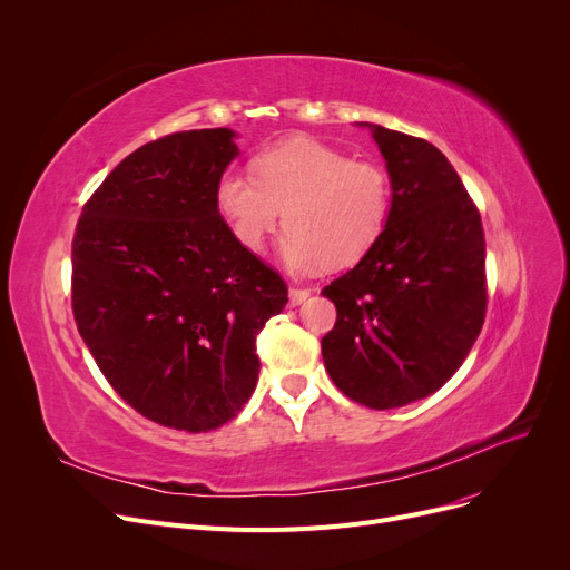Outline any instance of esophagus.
Instances as JSON below:
<instances>
[{
    "label": "esophagus",
    "mask_w": 570,
    "mask_h": 570,
    "mask_svg": "<svg viewBox=\"0 0 570 570\" xmlns=\"http://www.w3.org/2000/svg\"><path fill=\"white\" fill-rule=\"evenodd\" d=\"M309 297V288H291L288 291V305L297 307L301 303H305Z\"/></svg>",
    "instance_id": "esophagus-1"
}]
</instances>
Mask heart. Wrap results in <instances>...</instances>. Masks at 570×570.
<instances>
[{
    "label": "heart",
    "instance_id": "b5f03b06",
    "mask_svg": "<svg viewBox=\"0 0 570 570\" xmlns=\"http://www.w3.org/2000/svg\"><path fill=\"white\" fill-rule=\"evenodd\" d=\"M254 177L228 170L217 205L235 243L265 247L284 222L279 256L291 269L346 267L376 243L391 215V179L372 161H353L314 138H288L254 159Z\"/></svg>",
    "mask_w": 570,
    "mask_h": 570
}]
</instances>
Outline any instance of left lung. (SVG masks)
Segmentation results:
<instances>
[{
  "instance_id": "8db88e82",
  "label": "left lung",
  "mask_w": 570,
  "mask_h": 570,
  "mask_svg": "<svg viewBox=\"0 0 570 570\" xmlns=\"http://www.w3.org/2000/svg\"><path fill=\"white\" fill-rule=\"evenodd\" d=\"M361 127L385 159L391 215L361 263L323 288L337 323L321 353L346 397L383 411L436 393L466 361L488 307L485 235L441 149Z\"/></svg>"
}]
</instances>
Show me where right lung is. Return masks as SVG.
<instances>
[{
  "mask_svg": "<svg viewBox=\"0 0 570 570\" xmlns=\"http://www.w3.org/2000/svg\"><path fill=\"white\" fill-rule=\"evenodd\" d=\"M235 136L194 129L138 147L73 235L82 342L119 397L173 430H217L239 413L258 381L256 335L288 303L282 277L219 215Z\"/></svg>",
  "mask_w": 570,
  "mask_h": 570,
  "instance_id": "right-lung-1",
  "label": "right lung"
}]
</instances>
